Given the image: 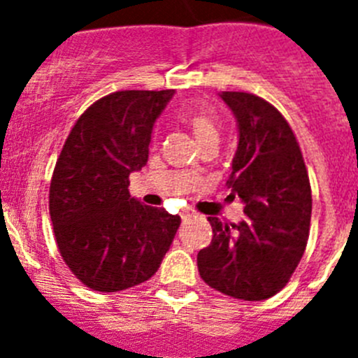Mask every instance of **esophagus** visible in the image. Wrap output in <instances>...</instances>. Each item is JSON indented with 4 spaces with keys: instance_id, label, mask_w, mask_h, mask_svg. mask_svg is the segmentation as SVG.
I'll return each instance as SVG.
<instances>
[{
    "instance_id": "obj_1",
    "label": "esophagus",
    "mask_w": 358,
    "mask_h": 358,
    "mask_svg": "<svg viewBox=\"0 0 358 358\" xmlns=\"http://www.w3.org/2000/svg\"><path fill=\"white\" fill-rule=\"evenodd\" d=\"M194 217H197V211L195 210H192V208H186V210H182V213H181V218L182 220H189V218H194Z\"/></svg>"
}]
</instances>
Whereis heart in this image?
Returning <instances> with one entry per match:
<instances>
[{"label": "heart", "mask_w": 358, "mask_h": 358, "mask_svg": "<svg viewBox=\"0 0 358 358\" xmlns=\"http://www.w3.org/2000/svg\"><path fill=\"white\" fill-rule=\"evenodd\" d=\"M181 120L188 123L199 143L208 138H218V123L210 107L202 106V103L186 106L181 110Z\"/></svg>", "instance_id": "1"}]
</instances>
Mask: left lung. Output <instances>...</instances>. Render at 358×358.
I'll use <instances>...</instances> for the list:
<instances>
[{"instance_id": "8db88e82", "label": "left lung", "mask_w": 358, "mask_h": 358, "mask_svg": "<svg viewBox=\"0 0 358 358\" xmlns=\"http://www.w3.org/2000/svg\"><path fill=\"white\" fill-rule=\"evenodd\" d=\"M238 125L227 186L243 208L240 224L210 217L213 238L197 255L211 289L243 301H262L289 283L306 248L312 189L301 148L289 122L264 98L220 93Z\"/></svg>"}]
</instances>
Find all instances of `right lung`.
Instances as JSON below:
<instances>
[{"label": "right lung", "instance_id": "add662e5", "mask_svg": "<svg viewBox=\"0 0 358 358\" xmlns=\"http://www.w3.org/2000/svg\"><path fill=\"white\" fill-rule=\"evenodd\" d=\"M176 91H116L77 120L53 170L50 217L75 276L98 292L140 285L157 273L181 217L129 194L148 161L152 129Z\"/></svg>", "mask_w": 358, "mask_h": 358}]
</instances>
